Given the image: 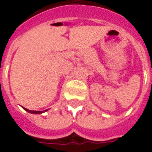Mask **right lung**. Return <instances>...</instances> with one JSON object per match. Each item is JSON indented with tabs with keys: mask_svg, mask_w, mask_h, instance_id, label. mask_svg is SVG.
Instances as JSON below:
<instances>
[{
	"mask_svg": "<svg viewBox=\"0 0 152 152\" xmlns=\"http://www.w3.org/2000/svg\"><path fill=\"white\" fill-rule=\"evenodd\" d=\"M23 108L24 109L26 112H29V113H31V114H42V113L47 112V111L49 110V109H46V110H44V111H31V110H29V109L25 108L23 107Z\"/></svg>",
	"mask_w": 152,
	"mask_h": 152,
	"instance_id": "1",
	"label": "right lung"
}]
</instances>
